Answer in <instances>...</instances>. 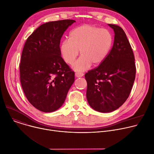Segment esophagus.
I'll return each instance as SVG.
<instances>
[{
  "instance_id": "obj_1",
  "label": "esophagus",
  "mask_w": 154,
  "mask_h": 154,
  "mask_svg": "<svg viewBox=\"0 0 154 154\" xmlns=\"http://www.w3.org/2000/svg\"><path fill=\"white\" fill-rule=\"evenodd\" d=\"M83 75L84 74L82 72H75V75L76 77H83Z\"/></svg>"
}]
</instances>
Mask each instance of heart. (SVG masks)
<instances>
[{
	"label": "heart",
	"instance_id": "b5f03b06",
	"mask_svg": "<svg viewBox=\"0 0 154 154\" xmlns=\"http://www.w3.org/2000/svg\"><path fill=\"white\" fill-rule=\"evenodd\" d=\"M113 45V36L106 29L84 24L73 29L69 39L60 45V53L63 60L72 64L79 54L82 56L73 64L75 71H85L92 64L99 66L106 58Z\"/></svg>",
	"mask_w": 154,
	"mask_h": 154
}]
</instances>
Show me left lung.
<instances>
[{
  "label": "left lung",
  "mask_w": 154,
  "mask_h": 154,
  "mask_svg": "<svg viewBox=\"0 0 154 154\" xmlns=\"http://www.w3.org/2000/svg\"><path fill=\"white\" fill-rule=\"evenodd\" d=\"M108 26L115 32L112 49L102 64L85 75L88 102L102 113L115 111L125 102L136 74L134 52L125 33L118 26Z\"/></svg>",
  "instance_id": "obj_1"
}]
</instances>
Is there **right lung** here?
<instances>
[{
	"instance_id": "obj_1",
	"label": "right lung",
	"mask_w": 154,
	"mask_h": 154,
	"mask_svg": "<svg viewBox=\"0 0 154 154\" xmlns=\"http://www.w3.org/2000/svg\"><path fill=\"white\" fill-rule=\"evenodd\" d=\"M75 20L52 21L38 27L27 39L19 64L20 80L29 102L43 112L63 104L75 79L61 57V38Z\"/></svg>"
}]
</instances>
